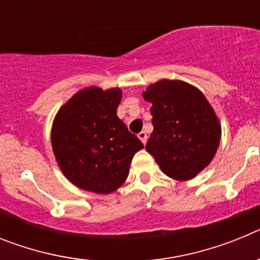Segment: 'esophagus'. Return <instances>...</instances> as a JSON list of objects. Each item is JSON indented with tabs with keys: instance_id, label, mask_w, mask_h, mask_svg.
Returning <instances> with one entry per match:
<instances>
[{
	"instance_id": "obj_1",
	"label": "esophagus",
	"mask_w": 260,
	"mask_h": 260,
	"mask_svg": "<svg viewBox=\"0 0 260 260\" xmlns=\"http://www.w3.org/2000/svg\"><path fill=\"white\" fill-rule=\"evenodd\" d=\"M138 137H139V139H141L142 141V143L143 144H146V142H147V133L146 132H141L139 133V134H138Z\"/></svg>"
}]
</instances>
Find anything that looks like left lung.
I'll list each match as a JSON object with an SVG mask.
<instances>
[{
  "instance_id": "left-lung-1",
  "label": "left lung",
  "mask_w": 260,
  "mask_h": 260,
  "mask_svg": "<svg viewBox=\"0 0 260 260\" xmlns=\"http://www.w3.org/2000/svg\"><path fill=\"white\" fill-rule=\"evenodd\" d=\"M142 95L152 104L147 152L168 177L194 178L210 165L220 144L221 125L213 108L201 89L183 80H158Z\"/></svg>"
}]
</instances>
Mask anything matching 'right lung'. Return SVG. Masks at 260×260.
Masks as SVG:
<instances>
[{
  "mask_svg": "<svg viewBox=\"0 0 260 260\" xmlns=\"http://www.w3.org/2000/svg\"><path fill=\"white\" fill-rule=\"evenodd\" d=\"M121 99L118 87H87L71 96L53 119L50 141L56 161L79 189L116 191L127 178L134 155L143 148L117 117Z\"/></svg>",
  "mask_w": 260,
  "mask_h": 260,
  "instance_id": "add662e5",
  "label": "right lung"
}]
</instances>
